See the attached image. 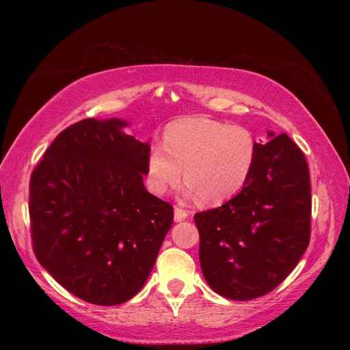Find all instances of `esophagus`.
Masks as SVG:
<instances>
[{"mask_svg": "<svg viewBox=\"0 0 350 350\" xmlns=\"http://www.w3.org/2000/svg\"><path fill=\"white\" fill-rule=\"evenodd\" d=\"M188 217V211L180 208V206H174V221L176 222H182L185 221V219Z\"/></svg>", "mask_w": 350, "mask_h": 350, "instance_id": "34e87169", "label": "esophagus"}]
</instances>
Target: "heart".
Masks as SVG:
<instances>
[{"label": "heart", "instance_id": "b5f03b06", "mask_svg": "<svg viewBox=\"0 0 350 350\" xmlns=\"http://www.w3.org/2000/svg\"><path fill=\"white\" fill-rule=\"evenodd\" d=\"M256 156L258 140L248 128L206 117L182 118L165 129L163 145H151L148 187L162 196L179 183L183 168V193L217 205L245 187Z\"/></svg>", "mask_w": 350, "mask_h": 350}]
</instances>
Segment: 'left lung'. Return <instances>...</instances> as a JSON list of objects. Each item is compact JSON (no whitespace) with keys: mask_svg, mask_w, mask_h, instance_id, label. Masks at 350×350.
Here are the masks:
<instances>
[{"mask_svg":"<svg viewBox=\"0 0 350 350\" xmlns=\"http://www.w3.org/2000/svg\"><path fill=\"white\" fill-rule=\"evenodd\" d=\"M258 144L245 187L194 215L205 281L224 298L248 301L290 275L310 242L312 194L306 157L287 134Z\"/></svg>","mask_w":350,"mask_h":350,"instance_id":"8db88e82","label":"left lung"}]
</instances>
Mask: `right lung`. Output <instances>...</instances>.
<instances>
[{"instance_id":"obj_1","label":"right lung","mask_w":350,"mask_h":350,"mask_svg":"<svg viewBox=\"0 0 350 350\" xmlns=\"http://www.w3.org/2000/svg\"><path fill=\"white\" fill-rule=\"evenodd\" d=\"M126 122L85 118L57 135L29 183L32 248L52 278L86 303L117 306L140 292L173 206L145 189L150 145Z\"/></svg>"}]
</instances>
